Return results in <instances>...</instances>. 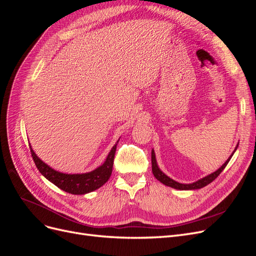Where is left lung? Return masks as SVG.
Masks as SVG:
<instances>
[{
    "label": "left lung",
    "mask_w": 256,
    "mask_h": 256,
    "mask_svg": "<svg viewBox=\"0 0 256 256\" xmlns=\"http://www.w3.org/2000/svg\"><path fill=\"white\" fill-rule=\"evenodd\" d=\"M238 144H239V143H237L234 152H232V154L228 157V159L226 162H224V164H223L218 170H216V171H214V173L209 174V175H207V176H205V177H203V178H200V180H196V182H191V184H182V182H178L172 180V178L168 177V175H166L164 172L161 171L160 168L158 166L157 160H156V154H154V150H152V171L154 176L156 177L157 180H158L161 184H164L168 186V187L174 188V189H176V190H196V189H200V188L205 187V186L210 184L212 182H214V180H216V178L220 175V173L223 171V170L226 168V166L228 164V161L230 160L232 157H233L234 152H236L237 147H238Z\"/></svg>",
    "instance_id": "8db88e82"
}]
</instances>
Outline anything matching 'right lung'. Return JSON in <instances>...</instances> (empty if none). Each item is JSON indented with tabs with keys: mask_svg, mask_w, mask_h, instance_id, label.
<instances>
[{
	"mask_svg": "<svg viewBox=\"0 0 256 256\" xmlns=\"http://www.w3.org/2000/svg\"><path fill=\"white\" fill-rule=\"evenodd\" d=\"M118 141L112 147L110 152L108 154L106 161L102 166L96 168L95 170H92L90 172L81 174H66L56 171V170L49 166L47 164H44L40 158H38L30 144V148L35 164L38 168V171L42 173V175H44L49 182H51L53 184H56V187H58L63 191L72 193V194L79 196L86 194V193L95 191L109 180V178L112 174L113 161L116 152V146H118Z\"/></svg>",
	"mask_w": 256,
	"mask_h": 256,
	"instance_id": "add662e5",
	"label": "right lung"
}]
</instances>
